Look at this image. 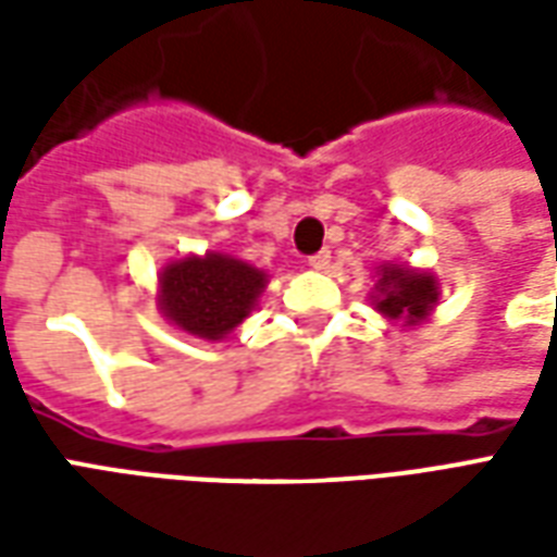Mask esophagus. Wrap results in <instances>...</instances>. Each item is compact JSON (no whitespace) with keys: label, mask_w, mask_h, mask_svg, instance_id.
Segmentation results:
<instances>
[{"label":"esophagus","mask_w":557,"mask_h":557,"mask_svg":"<svg viewBox=\"0 0 557 557\" xmlns=\"http://www.w3.org/2000/svg\"><path fill=\"white\" fill-rule=\"evenodd\" d=\"M307 262H310V268H315V271H325V268L331 265V250L325 247V250H319V253L310 256Z\"/></svg>","instance_id":"1"}]
</instances>
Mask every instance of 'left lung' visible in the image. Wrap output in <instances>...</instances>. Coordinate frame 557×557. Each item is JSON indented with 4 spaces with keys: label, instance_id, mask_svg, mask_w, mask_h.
Returning a JSON list of instances; mask_svg holds the SVG:
<instances>
[{
    "label": "left lung",
    "instance_id": "1",
    "mask_svg": "<svg viewBox=\"0 0 557 557\" xmlns=\"http://www.w3.org/2000/svg\"><path fill=\"white\" fill-rule=\"evenodd\" d=\"M375 274L379 280L370 298L379 313L394 322H406L409 327L430 319L432 307L438 304V280L432 277L430 271L385 262Z\"/></svg>",
    "mask_w": 557,
    "mask_h": 557
}]
</instances>
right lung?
Listing matches in <instances>:
<instances>
[{"instance_id":"right-lung-1","label":"right lung","mask_w":557,"mask_h":557,"mask_svg":"<svg viewBox=\"0 0 557 557\" xmlns=\"http://www.w3.org/2000/svg\"><path fill=\"white\" fill-rule=\"evenodd\" d=\"M265 286V271L235 256H184L160 271L158 307L187 334L223 339L253 313Z\"/></svg>"}]
</instances>
